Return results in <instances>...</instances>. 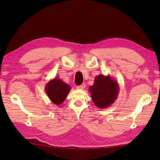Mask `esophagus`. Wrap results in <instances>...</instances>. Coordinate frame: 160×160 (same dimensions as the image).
<instances>
[{"label": "esophagus", "mask_w": 160, "mask_h": 160, "mask_svg": "<svg viewBox=\"0 0 160 160\" xmlns=\"http://www.w3.org/2000/svg\"><path fill=\"white\" fill-rule=\"evenodd\" d=\"M85 88V83H83L82 85H79V86H77V89H83Z\"/></svg>", "instance_id": "esophagus-1"}]
</instances>
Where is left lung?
Listing matches in <instances>:
<instances>
[{
    "instance_id": "1",
    "label": "left lung",
    "mask_w": 160,
    "mask_h": 160,
    "mask_svg": "<svg viewBox=\"0 0 160 160\" xmlns=\"http://www.w3.org/2000/svg\"><path fill=\"white\" fill-rule=\"evenodd\" d=\"M89 91L95 106L105 109L110 107L118 99L119 87L118 81L110 75L101 74L95 77L94 83Z\"/></svg>"
}]
</instances>
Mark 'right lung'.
I'll list each match as a JSON object with an SVG mask.
<instances>
[{
  "label": "right lung",
  "mask_w": 160,
  "mask_h": 160,
  "mask_svg": "<svg viewBox=\"0 0 160 160\" xmlns=\"http://www.w3.org/2000/svg\"><path fill=\"white\" fill-rule=\"evenodd\" d=\"M45 89L51 102L58 106L63 103L71 89L68 84L57 77L48 82Z\"/></svg>",
  "instance_id": "right-lung-1"
}]
</instances>
